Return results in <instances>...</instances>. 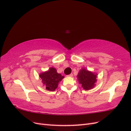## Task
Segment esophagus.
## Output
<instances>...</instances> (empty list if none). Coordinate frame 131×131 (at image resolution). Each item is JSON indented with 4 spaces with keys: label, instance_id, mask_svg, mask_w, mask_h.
Here are the masks:
<instances>
[{
    "label": "esophagus",
    "instance_id": "obj_1",
    "mask_svg": "<svg viewBox=\"0 0 131 131\" xmlns=\"http://www.w3.org/2000/svg\"><path fill=\"white\" fill-rule=\"evenodd\" d=\"M67 77H73V74H70L68 75H67Z\"/></svg>",
    "mask_w": 131,
    "mask_h": 131
}]
</instances>
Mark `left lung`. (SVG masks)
<instances>
[{
    "instance_id": "8db88e82",
    "label": "left lung",
    "mask_w": 131,
    "mask_h": 131,
    "mask_svg": "<svg viewBox=\"0 0 131 131\" xmlns=\"http://www.w3.org/2000/svg\"><path fill=\"white\" fill-rule=\"evenodd\" d=\"M79 83L85 91L92 89L97 81V74L83 68L77 75Z\"/></svg>"
}]
</instances>
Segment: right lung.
Returning a JSON list of instances; mask_svg holds the SVG:
<instances>
[{
	"label": "right lung",
	"mask_w": 131,
	"mask_h": 131,
	"mask_svg": "<svg viewBox=\"0 0 131 131\" xmlns=\"http://www.w3.org/2000/svg\"><path fill=\"white\" fill-rule=\"evenodd\" d=\"M39 77L41 78L43 86L49 91L56 90L59 82L64 78L61 74L58 73L56 69L53 67H51L48 70L39 74Z\"/></svg>",
	"instance_id": "add662e5"
}]
</instances>
